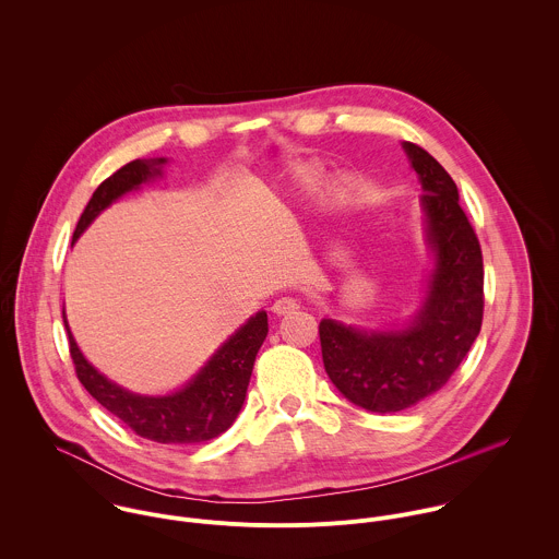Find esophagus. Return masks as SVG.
Returning a JSON list of instances; mask_svg holds the SVG:
<instances>
[{
    "label": "esophagus",
    "instance_id": "34e87169",
    "mask_svg": "<svg viewBox=\"0 0 559 559\" xmlns=\"http://www.w3.org/2000/svg\"><path fill=\"white\" fill-rule=\"evenodd\" d=\"M299 308V304H297V299H293V297H280L275 304H273V314H277V317H286V314H290V312H295Z\"/></svg>",
    "mask_w": 559,
    "mask_h": 559
}]
</instances>
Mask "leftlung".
Segmentation results:
<instances>
[{
	"label": "left lung",
	"mask_w": 559,
	"mask_h": 559,
	"mask_svg": "<svg viewBox=\"0 0 559 559\" xmlns=\"http://www.w3.org/2000/svg\"><path fill=\"white\" fill-rule=\"evenodd\" d=\"M421 182L426 240L435 255L424 299L402 326L366 331L340 320L319 324L322 364L337 392L374 413L404 411L439 392L469 353L484 314L478 237L441 163L402 142Z\"/></svg>",
	"instance_id": "left-lung-1"
}]
</instances>
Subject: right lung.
<instances>
[{"instance_id":"right-lung-1","label":"right lung","mask_w":559,"mask_h":559,"mask_svg":"<svg viewBox=\"0 0 559 559\" xmlns=\"http://www.w3.org/2000/svg\"><path fill=\"white\" fill-rule=\"evenodd\" d=\"M163 163L167 159L131 160L103 180L81 213L73 242L109 204L124 193L140 189L142 182L160 176ZM62 317L75 372L87 394L124 421L135 435L174 445L211 441L233 426L245 402L255 355L269 333L266 312L260 310L255 317L240 324L187 385L165 396H142L116 385L87 364L64 312Z\"/></svg>"}]
</instances>
